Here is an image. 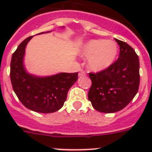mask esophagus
Returning a JSON list of instances; mask_svg holds the SVG:
<instances>
[{
    "label": "esophagus",
    "instance_id": "1",
    "mask_svg": "<svg viewBox=\"0 0 152 152\" xmlns=\"http://www.w3.org/2000/svg\"><path fill=\"white\" fill-rule=\"evenodd\" d=\"M78 75L79 76H85L86 73L84 70H80V72H79V74H78Z\"/></svg>",
    "mask_w": 152,
    "mask_h": 152
}]
</instances>
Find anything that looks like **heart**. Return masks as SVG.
I'll return each mask as SVG.
<instances>
[{
  "label": "heart",
  "mask_w": 152,
  "mask_h": 152,
  "mask_svg": "<svg viewBox=\"0 0 152 152\" xmlns=\"http://www.w3.org/2000/svg\"><path fill=\"white\" fill-rule=\"evenodd\" d=\"M118 45L110 39H92L81 48V54L88 58V66L94 72H100L110 66L116 59Z\"/></svg>",
  "instance_id": "b5f03b06"
}]
</instances>
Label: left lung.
<instances>
[{
	"label": "left lung",
	"mask_w": 152,
	"mask_h": 152,
	"mask_svg": "<svg viewBox=\"0 0 152 152\" xmlns=\"http://www.w3.org/2000/svg\"><path fill=\"white\" fill-rule=\"evenodd\" d=\"M119 45V56L107 69L89 73L92 84L88 100L101 113L121 110L132 100L139 91V59L129 45L115 39Z\"/></svg>",
	"instance_id": "8db88e82"
}]
</instances>
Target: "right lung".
Returning <instances> with one entry per match:
<instances>
[{"label":"right lung","instance_id":"1","mask_svg":"<svg viewBox=\"0 0 152 152\" xmlns=\"http://www.w3.org/2000/svg\"><path fill=\"white\" fill-rule=\"evenodd\" d=\"M49 33V32H47ZM40 33L39 34H41ZM29 36L13 52L10 62V80L20 101L26 108L42 113L58 111L64 105L68 90L77 80V72L59 73L49 77H37L25 70L23 57Z\"/></svg>","mask_w":152,"mask_h":152}]
</instances>
